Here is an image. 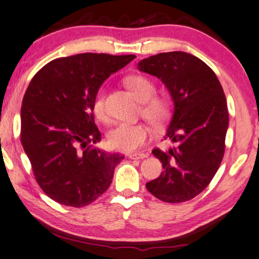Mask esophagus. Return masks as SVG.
I'll return each mask as SVG.
<instances>
[{"label":"esophagus","instance_id":"obj_1","mask_svg":"<svg viewBox=\"0 0 259 259\" xmlns=\"http://www.w3.org/2000/svg\"><path fill=\"white\" fill-rule=\"evenodd\" d=\"M130 159H136V160H139V159H145L147 158L146 153H133V154H128Z\"/></svg>","mask_w":259,"mask_h":259}]
</instances>
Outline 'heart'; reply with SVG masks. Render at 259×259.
<instances>
[{"label":"heart","instance_id":"b5f03b06","mask_svg":"<svg viewBox=\"0 0 259 259\" xmlns=\"http://www.w3.org/2000/svg\"><path fill=\"white\" fill-rule=\"evenodd\" d=\"M126 84L134 95L144 102L143 113L155 127L164 126L169 119L172 105L168 98L153 97L155 87L151 80L141 75H132L126 79ZM93 113L100 121H108L107 109H106V90L101 87L97 92L93 101ZM152 137L150 126L144 122H120L108 133L107 140L109 146L116 151L132 153L144 146Z\"/></svg>","mask_w":259,"mask_h":259}]
</instances>
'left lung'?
Instances as JSON below:
<instances>
[{
	"instance_id": "left-lung-1",
	"label": "left lung",
	"mask_w": 259,
	"mask_h": 259,
	"mask_svg": "<svg viewBox=\"0 0 259 259\" xmlns=\"http://www.w3.org/2000/svg\"><path fill=\"white\" fill-rule=\"evenodd\" d=\"M138 69L160 79L173 101L165 139L175 145L152 151L164 171L147 190L166 203L192 199L210 184L224 155L229 112L222 84L206 63L185 52L150 56Z\"/></svg>"
}]
</instances>
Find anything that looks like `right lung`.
Returning a JSON list of instances; mask_svg holds the SVG:
<instances>
[{
    "mask_svg": "<svg viewBox=\"0 0 259 259\" xmlns=\"http://www.w3.org/2000/svg\"><path fill=\"white\" fill-rule=\"evenodd\" d=\"M136 58L84 53L55 59L31 79L21 107V143L42 191L82 207L111 185L123 155L107 153L93 115L94 97L111 74Z\"/></svg>",
    "mask_w": 259,
    "mask_h": 259,
    "instance_id": "obj_1",
    "label": "right lung"
}]
</instances>
